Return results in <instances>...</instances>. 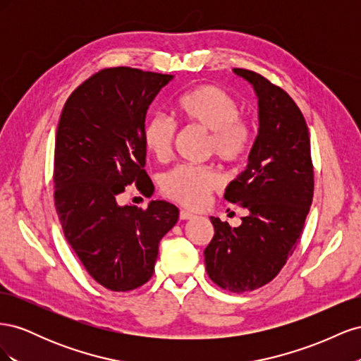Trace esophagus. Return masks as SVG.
Segmentation results:
<instances>
[{
	"mask_svg": "<svg viewBox=\"0 0 361 361\" xmlns=\"http://www.w3.org/2000/svg\"><path fill=\"white\" fill-rule=\"evenodd\" d=\"M195 215L192 214V212H188V211H180L179 212V218H180V220H191V218H194Z\"/></svg>",
	"mask_w": 361,
	"mask_h": 361,
	"instance_id": "34e87169",
	"label": "esophagus"
}]
</instances>
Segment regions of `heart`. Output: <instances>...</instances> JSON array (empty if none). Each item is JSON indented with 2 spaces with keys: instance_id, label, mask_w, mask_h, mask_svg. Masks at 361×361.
<instances>
[{
  "instance_id": "obj_1",
  "label": "heart",
  "mask_w": 361,
  "mask_h": 361,
  "mask_svg": "<svg viewBox=\"0 0 361 361\" xmlns=\"http://www.w3.org/2000/svg\"><path fill=\"white\" fill-rule=\"evenodd\" d=\"M174 108L185 125L207 133V157L214 155L224 166L244 161L253 141V126L231 93L202 84L182 94ZM174 140L176 125L167 116L154 114L146 120L143 141L157 161L166 162L171 157ZM220 187L221 178L212 167L178 166L161 178L162 194L190 209H200Z\"/></svg>"
}]
</instances>
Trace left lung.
I'll list each match as a JSON object with an SVG mask.
<instances>
[{"instance_id": "8db88e82", "label": "left lung", "mask_w": 361, "mask_h": 361, "mask_svg": "<svg viewBox=\"0 0 361 361\" xmlns=\"http://www.w3.org/2000/svg\"><path fill=\"white\" fill-rule=\"evenodd\" d=\"M233 72L253 85L259 99V134L248 166L224 192L248 215L239 227L211 216L215 233L204 248V264L216 286L243 293L269 283L292 256L314 180L309 128L298 105L265 76L239 68Z\"/></svg>"}]
</instances>
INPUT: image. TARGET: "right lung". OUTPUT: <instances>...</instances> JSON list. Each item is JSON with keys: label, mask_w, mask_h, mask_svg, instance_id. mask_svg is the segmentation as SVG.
<instances>
[{"label": "right lung", "mask_w": 361, "mask_h": 361, "mask_svg": "<svg viewBox=\"0 0 361 361\" xmlns=\"http://www.w3.org/2000/svg\"><path fill=\"white\" fill-rule=\"evenodd\" d=\"M173 75L106 68L80 84L63 106L54 150V202L63 233L85 271L104 288L128 292L155 271L161 238L179 209L152 200L147 209L118 206L135 183L154 188L145 170L147 108Z\"/></svg>", "instance_id": "add662e5"}]
</instances>
